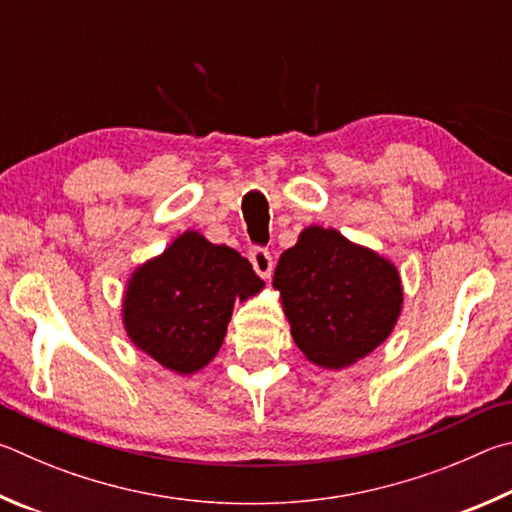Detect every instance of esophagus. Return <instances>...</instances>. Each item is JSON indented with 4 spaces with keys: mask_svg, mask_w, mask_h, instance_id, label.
I'll return each mask as SVG.
<instances>
[{
    "mask_svg": "<svg viewBox=\"0 0 512 512\" xmlns=\"http://www.w3.org/2000/svg\"><path fill=\"white\" fill-rule=\"evenodd\" d=\"M251 265H254L256 274L261 276V279H270L272 276V267H274V261H272V254L263 247H254L251 249Z\"/></svg>",
    "mask_w": 512,
    "mask_h": 512,
    "instance_id": "34e87169",
    "label": "esophagus"
}]
</instances>
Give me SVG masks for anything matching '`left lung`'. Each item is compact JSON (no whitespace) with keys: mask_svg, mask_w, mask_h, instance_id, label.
I'll return each mask as SVG.
<instances>
[{"mask_svg":"<svg viewBox=\"0 0 512 512\" xmlns=\"http://www.w3.org/2000/svg\"><path fill=\"white\" fill-rule=\"evenodd\" d=\"M272 285L281 292L294 344L312 364L333 371L384 344L402 312L398 267L319 224L283 251Z\"/></svg>","mask_w":512,"mask_h":512,"instance_id":"8db88e82","label":"left lung"}]
</instances>
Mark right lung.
I'll use <instances>...</instances> for the list:
<instances>
[{
    "instance_id": "obj_1",
    "label": "right lung",
    "mask_w": 512,
    "mask_h": 512,
    "mask_svg": "<svg viewBox=\"0 0 512 512\" xmlns=\"http://www.w3.org/2000/svg\"><path fill=\"white\" fill-rule=\"evenodd\" d=\"M263 288L236 249L184 231L125 283L123 328L164 369L193 375L218 355L233 303Z\"/></svg>"
}]
</instances>
